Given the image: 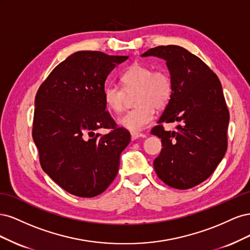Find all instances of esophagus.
I'll use <instances>...</instances> for the list:
<instances>
[{
    "mask_svg": "<svg viewBox=\"0 0 250 250\" xmlns=\"http://www.w3.org/2000/svg\"><path fill=\"white\" fill-rule=\"evenodd\" d=\"M145 137H146V134H144V133H140V132H131V140H132V141L137 140V139H139V138H145Z\"/></svg>",
    "mask_w": 250,
    "mask_h": 250,
    "instance_id": "esophagus-1",
    "label": "esophagus"
}]
</instances>
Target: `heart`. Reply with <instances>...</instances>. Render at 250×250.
Returning <instances> with one entry per match:
<instances>
[{
	"label": "heart",
	"mask_w": 250,
	"mask_h": 250,
	"mask_svg": "<svg viewBox=\"0 0 250 250\" xmlns=\"http://www.w3.org/2000/svg\"><path fill=\"white\" fill-rule=\"evenodd\" d=\"M123 88L107 85L104 88V102L115 113L125 108L127 94L134 93L137 105L119 119V124L125 129L138 132L146 127L154 117V108L162 109L167 105L173 94V82L165 70H153L150 66L135 62L121 76Z\"/></svg>",
	"instance_id": "heart-1"
}]
</instances>
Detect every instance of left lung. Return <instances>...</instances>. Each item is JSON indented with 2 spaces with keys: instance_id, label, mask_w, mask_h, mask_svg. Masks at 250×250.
I'll return each mask as SVG.
<instances>
[{
  "instance_id": "8db88e82",
  "label": "left lung",
  "mask_w": 250,
  "mask_h": 250,
  "mask_svg": "<svg viewBox=\"0 0 250 250\" xmlns=\"http://www.w3.org/2000/svg\"><path fill=\"white\" fill-rule=\"evenodd\" d=\"M166 60L173 94L158 125L151 133L162 139L154 162L157 176L166 185L187 190L207 180L228 149L229 111L217 75L192 53L179 46H158L142 56ZM178 122L175 132L163 123Z\"/></svg>"
}]
</instances>
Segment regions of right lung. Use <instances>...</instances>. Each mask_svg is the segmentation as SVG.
Here are the masks:
<instances>
[{
    "mask_svg": "<svg viewBox=\"0 0 250 250\" xmlns=\"http://www.w3.org/2000/svg\"><path fill=\"white\" fill-rule=\"evenodd\" d=\"M128 56L79 51L53 70L35 96L32 137L42 170L78 197L103 193L116 178L130 133L105 109L108 74ZM99 127L106 135L95 134Z\"/></svg>",
    "mask_w": 250,
    "mask_h": 250,
    "instance_id": "add662e5",
    "label": "right lung"
}]
</instances>
